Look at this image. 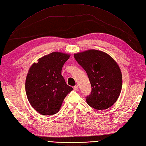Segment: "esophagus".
Segmentation results:
<instances>
[{"label":"esophagus","mask_w":146,"mask_h":146,"mask_svg":"<svg viewBox=\"0 0 146 146\" xmlns=\"http://www.w3.org/2000/svg\"><path fill=\"white\" fill-rule=\"evenodd\" d=\"M78 88H79L78 85H76V86H74L73 87V89H74V90L75 91H77V90H78Z\"/></svg>","instance_id":"34e87169"}]
</instances>
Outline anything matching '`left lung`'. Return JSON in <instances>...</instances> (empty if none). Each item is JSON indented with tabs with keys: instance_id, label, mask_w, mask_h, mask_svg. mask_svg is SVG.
Listing matches in <instances>:
<instances>
[{
	"instance_id": "left-lung-1",
	"label": "left lung",
	"mask_w": 146,
	"mask_h": 146,
	"mask_svg": "<svg viewBox=\"0 0 146 146\" xmlns=\"http://www.w3.org/2000/svg\"><path fill=\"white\" fill-rule=\"evenodd\" d=\"M78 64L86 71L92 87L86 97L88 104L98 110L109 109L118 99L122 76L117 62L107 53L96 49L74 54Z\"/></svg>"
}]
</instances>
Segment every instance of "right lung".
I'll use <instances>...</instances> for the list:
<instances>
[{
	"label": "right lung",
	"mask_w": 146,
	"mask_h": 146,
	"mask_svg": "<svg viewBox=\"0 0 146 146\" xmlns=\"http://www.w3.org/2000/svg\"><path fill=\"white\" fill-rule=\"evenodd\" d=\"M69 54L54 52L38 59L29 68L26 80V92L30 104L41 115L57 113L73 88L61 75Z\"/></svg>",
	"instance_id": "right-lung-1"
}]
</instances>
